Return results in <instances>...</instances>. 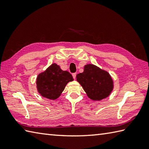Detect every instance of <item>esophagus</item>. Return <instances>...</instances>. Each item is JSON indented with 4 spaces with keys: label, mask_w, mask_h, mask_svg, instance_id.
Returning <instances> with one entry per match:
<instances>
[{
    "label": "esophagus",
    "mask_w": 149,
    "mask_h": 149,
    "mask_svg": "<svg viewBox=\"0 0 149 149\" xmlns=\"http://www.w3.org/2000/svg\"><path fill=\"white\" fill-rule=\"evenodd\" d=\"M72 76H73V78H74V79H75V77H76V73H73Z\"/></svg>",
    "instance_id": "34e87169"
}]
</instances>
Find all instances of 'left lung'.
Segmentation results:
<instances>
[{
  "mask_svg": "<svg viewBox=\"0 0 149 149\" xmlns=\"http://www.w3.org/2000/svg\"><path fill=\"white\" fill-rule=\"evenodd\" d=\"M76 77L91 100L105 99L113 89V81L109 73L92 64L85 65L84 72L77 74Z\"/></svg>",
  "mask_w": 149,
  "mask_h": 149,
  "instance_id": "8db88e82",
  "label": "left lung"
}]
</instances>
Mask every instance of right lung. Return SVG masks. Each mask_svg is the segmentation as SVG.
<instances>
[{"instance_id":"add662e5","label":"right lung","mask_w":149,"mask_h":149,"mask_svg":"<svg viewBox=\"0 0 149 149\" xmlns=\"http://www.w3.org/2000/svg\"><path fill=\"white\" fill-rule=\"evenodd\" d=\"M74 80L68 71H63L56 63L40 73L36 79L37 90L43 97L55 100L61 95L66 85Z\"/></svg>"}]
</instances>
